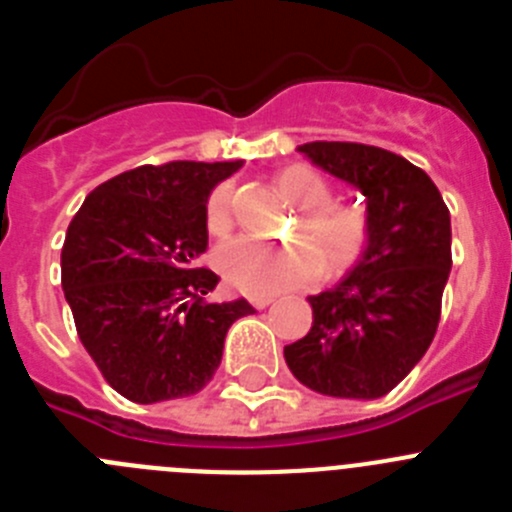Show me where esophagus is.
Here are the masks:
<instances>
[{
    "label": "esophagus",
    "instance_id": "34e87169",
    "mask_svg": "<svg viewBox=\"0 0 512 512\" xmlns=\"http://www.w3.org/2000/svg\"><path fill=\"white\" fill-rule=\"evenodd\" d=\"M248 302H251V305L256 307V310H264V307H269L274 300H271V297H251V300H248Z\"/></svg>",
    "mask_w": 512,
    "mask_h": 512
}]
</instances>
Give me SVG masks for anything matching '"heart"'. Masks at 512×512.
Here are the masks:
<instances>
[{"label":"heart","instance_id":"heart-1","mask_svg":"<svg viewBox=\"0 0 512 512\" xmlns=\"http://www.w3.org/2000/svg\"><path fill=\"white\" fill-rule=\"evenodd\" d=\"M277 187L300 207L305 242L264 243L238 238L217 251V271L233 289L251 297H271L310 284L323 269L346 271L366 253L372 225L364 207L333 200V187L310 166L279 171ZM207 230L225 233L233 225V187L217 184L205 210Z\"/></svg>","mask_w":512,"mask_h":512}]
</instances>
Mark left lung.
<instances>
[{
    "mask_svg": "<svg viewBox=\"0 0 512 512\" xmlns=\"http://www.w3.org/2000/svg\"><path fill=\"white\" fill-rule=\"evenodd\" d=\"M320 169L366 197L372 238L351 274L307 297L312 328L284 346L289 372L312 392L374 400L423 359L451 271V217L431 176L364 143L300 146Z\"/></svg>",
    "mask_w": 512,
    "mask_h": 512,
    "instance_id": "left-lung-1",
    "label": "left lung"
}]
</instances>
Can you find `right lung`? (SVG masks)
<instances>
[{"instance_id": "1", "label": "right lung", "mask_w": 512, "mask_h": 512, "mask_svg": "<svg viewBox=\"0 0 512 512\" xmlns=\"http://www.w3.org/2000/svg\"><path fill=\"white\" fill-rule=\"evenodd\" d=\"M243 161H169L112 176L89 194L66 230L61 287L76 333L112 390L128 400L197 395L215 377L225 333L253 307L207 302L215 271L207 197Z\"/></svg>"}]
</instances>
